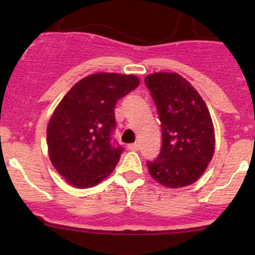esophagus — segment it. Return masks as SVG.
Instances as JSON below:
<instances>
[{"label": "esophagus", "mask_w": 255, "mask_h": 255, "mask_svg": "<svg viewBox=\"0 0 255 255\" xmlns=\"http://www.w3.org/2000/svg\"><path fill=\"white\" fill-rule=\"evenodd\" d=\"M128 150L137 151V150H139V144H137V142H134V144H129V145H128Z\"/></svg>", "instance_id": "esophagus-1"}]
</instances>
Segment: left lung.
Masks as SVG:
<instances>
[{
	"label": "left lung",
	"instance_id": "obj_1",
	"mask_svg": "<svg viewBox=\"0 0 255 255\" xmlns=\"http://www.w3.org/2000/svg\"><path fill=\"white\" fill-rule=\"evenodd\" d=\"M145 84L163 129L162 151L154 162H147L148 172L168 188L189 186L204 174L215 153V127L207 105L177 73H152Z\"/></svg>",
	"mask_w": 255,
	"mask_h": 255
}]
</instances>
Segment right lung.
Instances as JSON below:
<instances>
[{"label": "right lung", "instance_id": "1", "mask_svg": "<svg viewBox=\"0 0 255 255\" xmlns=\"http://www.w3.org/2000/svg\"><path fill=\"white\" fill-rule=\"evenodd\" d=\"M139 84L133 74H90L79 80L55 108L46 128L48 154L71 186L91 188L114 171L124 151L111 142L115 105Z\"/></svg>", "mask_w": 255, "mask_h": 255}]
</instances>
